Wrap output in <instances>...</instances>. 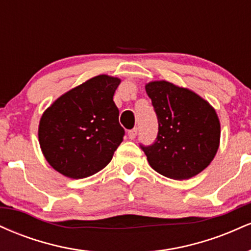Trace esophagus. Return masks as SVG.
<instances>
[{"mask_svg": "<svg viewBox=\"0 0 251 251\" xmlns=\"http://www.w3.org/2000/svg\"><path fill=\"white\" fill-rule=\"evenodd\" d=\"M127 134H128L129 139H134V138L137 137V134H138V128L134 127V128L129 129V131L127 132Z\"/></svg>", "mask_w": 251, "mask_h": 251, "instance_id": "obj_1", "label": "esophagus"}]
</instances>
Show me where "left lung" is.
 Listing matches in <instances>:
<instances>
[{
	"label": "left lung",
	"mask_w": 251,
	"mask_h": 251,
	"mask_svg": "<svg viewBox=\"0 0 251 251\" xmlns=\"http://www.w3.org/2000/svg\"><path fill=\"white\" fill-rule=\"evenodd\" d=\"M158 119L153 144L140 148L158 174L189 179L203 171L220 146L221 125L210 103L195 92L168 81L145 86Z\"/></svg>",
	"instance_id": "obj_1"
}]
</instances>
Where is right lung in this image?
I'll list each match as a JSON object with an SVG mask.
<instances>
[{"label":"right lung","instance_id":"right-lung-1","mask_svg":"<svg viewBox=\"0 0 251 251\" xmlns=\"http://www.w3.org/2000/svg\"><path fill=\"white\" fill-rule=\"evenodd\" d=\"M120 79L102 74L56 99L42 114L39 142L46 160L66 177L80 179L111 162L125 129L113 101Z\"/></svg>","mask_w":251,"mask_h":251}]
</instances>
